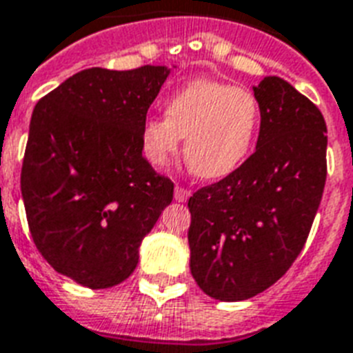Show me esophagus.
I'll use <instances>...</instances> for the list:
<instances>
[{"mask_svg": "<svg viewBox=\"0 0 353 353\" xmlns=\"http://www.w3.org/2000/svg\"><path fill=\"white\" fill-rule=\"evenodd\" d=\"M190 198V190H187V188L179 187V185H176V188H174V199L176 201H179V203H183V201H187V199Z\"/></svg>", "mask_w": 353, "mask_h": 353, "instance_id": "esophagus-1", "label": "esophagus"}]
</instances>
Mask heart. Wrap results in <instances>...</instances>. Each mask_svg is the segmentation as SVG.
<instances>
[{
    "label": "heart",
    "mask_w": 353,
    "mask_h": 353,
    "mask_svg": "<svg viewBox=\"0 0 353 353\" xmlns=\"http://www.w3.org/2000/svg\"><path fill=\"white\" fill-rule=\"evenodd\" d=\"M260 119V104L251 91L216 80H194L170 95L166 117L154 115L144 121V157L165 168L185 137L190 170L203 179H220L249 157Z\"/></svg>",
    "instance_id": "obj_1"
}]
</instances>
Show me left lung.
Here are the masks:
<instances>
[{
    "label": "left lung",
    "instance_id": "8db88e82",
    "mask_svg": "<svg viewBox=\"0 0 353 353\" xmlns=\"http://www.w3.org/2000/svg\"><path fill=\"white\" fill-rule=\"evenodd\" d=\"M260 133L249 159L188 199L190 273L216 301L273 285L306 243L326 183V122L279 77L252 88Z\"/></svg>",
    "mask_w": 353,
    "mask_h": 353
}]
</instances>
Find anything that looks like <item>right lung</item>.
I'll use <instances>...</instances> for the list:
<instances>
[{"label": "right lung", "instance_id": "add662e5", "mask_svg": "<svg viewBox=\"0 0 353 353\" xmlns=\"http://www.w3.org/2000/svg\"><path fill=\"white\" fill-rule=\"evenodd\" d=\"M170 69L91 68L34 106L21 166L30 236L77 284H121L141 241L174 198V183L143 157L146 113Z\"/></svg>", "mask_w": 353, "mask_h": 353}]
</instances>
